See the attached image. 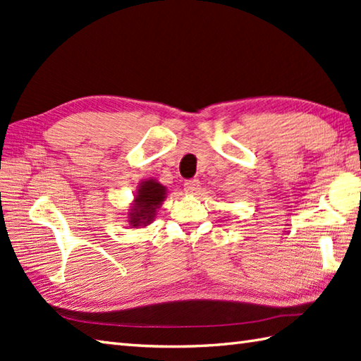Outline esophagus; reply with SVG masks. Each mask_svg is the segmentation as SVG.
Listing matches in <instances>:
<instances>
[{
  "label": "esophagus",
  "mask_w": 361,
  "mask_h": 361,
  "mask_svg": "<svg viewBox=\"0 0 361 361\" xmlns=\"http://www.w3.org/2000/svg\"><path fill=\"white\" fill-rule=\"evenodd\" d=\"M198 189H200V181H198V180L185 181V190L188 194H195Z\"/></svg>",
  "instance_id": "esophagus-1"
}]
</instances>
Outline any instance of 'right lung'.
Returning a JSON list of instances; mask_svg holds the SVG:
<instances>
[{
    "label": "right lung",
    "mask_w": 361,
    "mask_h": 361,
    "mask_svg": "<svg viewBox=\"0 0 361 361\" xmlns=\"http://www.w3.org/2000/svg\"><path fill=\"white\" fill-rule=\"evenodd\" d=\"M167 194L166 186L155 178L142 180L135 192V200L128 209V225L144 228L150 225L157 216V209L163 204Z\"/></svg>",
    "instance_id": "1"
}]
</instances>
